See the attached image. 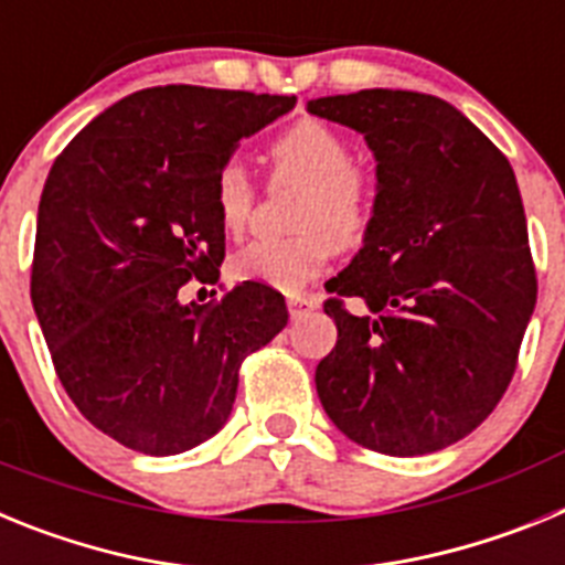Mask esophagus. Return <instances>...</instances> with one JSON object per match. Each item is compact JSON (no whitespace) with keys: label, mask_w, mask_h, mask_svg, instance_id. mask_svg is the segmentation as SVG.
<instances>
[{"label":"esophagus","mask_w":565,"mask_h":565,"mask_svg":"<svg viewBox=\"0 0 565 565\" xmlns=\"http://www.w3.org/2000/svg\"><path fill=\"white\" fill-rule=\"evenodd\" d=\"M313 308H319L317 297H302V294H294V297H288V311H291V317H306V313H311Z\"/></svg>","instance_id":"34e87169"}]
</instances>
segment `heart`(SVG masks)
<instances>
[{
    "label": "heart",
    "instance_id": "1",
    "mask_svg": "<svg viewBox=\"0 0 565 565\" xmlns=\"http://www.w3.org/2000/svg\"><path fill=\"white\" fill-rule=\"evenodd\" d=\"M271 178L297 183L302 194L294 212L297 234L254 239L228 259L234 279H252L294 294L322 274L339 246H359L376 217V174L353 163L351 141L331 124L302 118L268 143ZM254 183L239 161H226L212 183L217 221L228 234L246 228L254 209Z\"/></svg>",
    "mask_w": 565,
    "mask_h": 565
}]
</instances>
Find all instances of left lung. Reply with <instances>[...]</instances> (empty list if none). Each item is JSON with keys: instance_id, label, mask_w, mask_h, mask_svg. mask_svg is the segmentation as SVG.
Segmentation results:
<instances>
[{"instance_id": "left-lung-1", "label": "left lung", "mask_w": 565, "mask_h": 565, "mask_svg": "<svg viewBox=\"0 0 565 565\" xmlns=\"http://www.w3.org/2000/svg\"><path fill=\"white\" fill-rule=\"evenodd\" d=\"M308 113L364 135L376 217L328 279L337 344L317 364L328 418L384 456H427L495 411L518 364L537 279L507 154L452 104L359 89ZM359 296L369 311L344 312Z\"/></svg>"}]
</instances>
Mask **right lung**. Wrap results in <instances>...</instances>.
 <instances>
[{
	"instance_id": "add662e5",
	"label": "right lung",
	"mask_w": 565,
	"mask_h": 565,
	"mask_svg": "<svg viewBox=\"0 0 565 565\" xmlns=\"http://www.w3.org/2000/svg\"><path fill=\"white\" fill-rule=\"evenodd\" d=\"M294 96L192 84L138 89L56 158L39 203L30 299L64 391L93 427L143 456L186 452L226 424L239 364L288 322L282 294L217 282L226 228L214 174ZM203 291V288H201Z\"/></svg>"
}]
</instances>
